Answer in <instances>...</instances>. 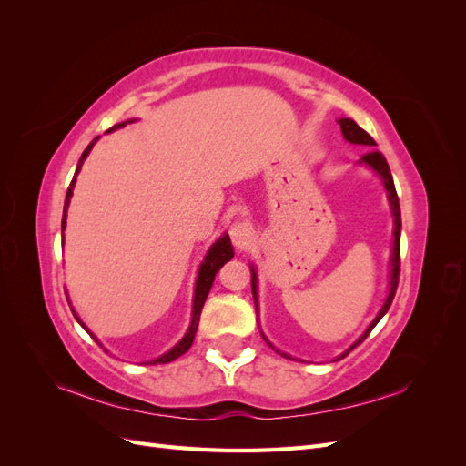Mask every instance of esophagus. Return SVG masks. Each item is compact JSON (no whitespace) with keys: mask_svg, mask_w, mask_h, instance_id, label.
Instances as JSON below:
<instances>
[{"mask_svg":"<svg viewBox=\"0 0 466 466\" xmlns=\"http://www.w3.org/2000/svg\"><path fill=\"white\" fill-rule=\"evenodd\" d=\"M229 237L238 250H247L252 243V228L247 221H235L229 228Z\"/></svg>","mask_w":466,"mask_h":466,"instance_id":"esophagus-1","label":"esophagus"}]
</instances>
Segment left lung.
<instances>
[{
    "mask_svg": "<svg viewBox=\"0 0 466 466\" xmlns=\"http://www.w3.org/2000/svg\"><path fill=\"white\" fill-rule=\"evenodd\" d=\"M340 122V128H342V134L344 137L348 139L350 144H361V146H368V147H375V139L365 132L363 128H360V126L351 120V118H340L338 120ZM361 163L370 165L373 171H377L380 175V178H383L385 182V188L389 192V202L392 206V216H394V245H392V270H390V289H389V298L385 301V305L380 307L379 315L375 317V320L370 324V329L363 332V336L360 338V340L351 346L350 350H354L356 346H360L365 338L370 336V332L373 330L375 324L383 319V315L389 311V307L394 299V293H397V288H399V276H400V204H399V196H397V188H394V182H392V175H390V168H389V163L385 159V155L377 151V149H370L368 153L361 155ZM252 272V279H250V286H252V295H255V301H257V272ZM350 350L346 351L344 356L350 354ZM342 356V358H344Z\"/></svg>",
    "mask_w": 466,
    "mask_h": 466,
    "instance_id": "obj_1",
    "label": "left lung"
}]
</instances>
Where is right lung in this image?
Instances as JSON below:
<instances>
[{
  "label": "right lung",
  "instance_id": "add662e5",
  "mask_svg": "<svg viewBox=\"0 0 466 466\" xmlns=\"http://www.w3.org/2000/svg\"><path fill=\"white\" fill-rule=\"evenodd\" d=\"M120 126H124V124L115 126V128H120ZM115 128H110V130H115ZM110 130H108V132H110ZM96 139H98V136L86 147V151L81 153L77 168H76V175H74V180L69 182V188H67V194H66V202H64L62 231H64V228H66V211H67V206H69V198H72V194H74L76 177H77V173L81 171V165H83V161H86L89 151L93 149ZM233 255H235V252H233V247H231V241H229L228 235H223V237L219 238V241H216L214 245H211V248L208 250V255H206V258H204V262H202V266H200L198 279H196L194 307H192V324H190V329H188L187 336L182 338V340H180L171 351H167L165 356H161V358H157V360H153V361H149V363H168V361L177 360L178 356H182V354H185V351L190 350V346H192V342H194V334H196V330H198V320H200L202 307H204V301H206L208 293H209V289H211V284H214V278H216V274L219 272V268H221L225 262L233 258ZM76 319H77V317H76ZM77 320H79V319H77ZM79 324H81V320H79ZM81 327H83V324H81ZM83 329H86V327H83ZM86 330H87V329H86ZM89 334H91V332H89Z\"/></svg>",
  "mask_w": 466,
  "mask_h": 466
}]
</instances>
